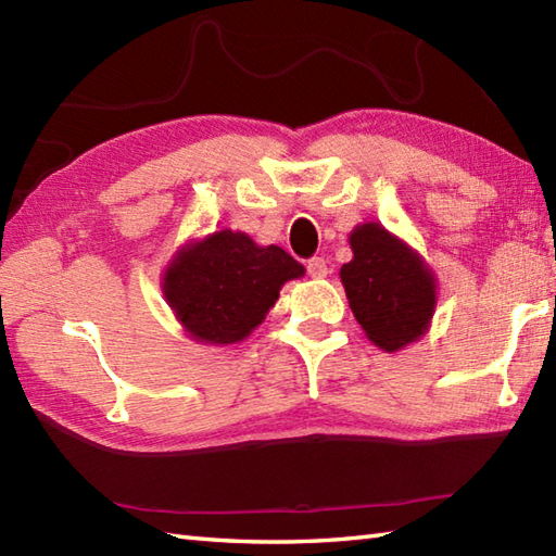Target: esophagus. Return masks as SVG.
I'll return each instance as SVG.
<instances>
[{"label": "esophagus", "mask_w": 556, "mask_h": 556, "mask_svg": "<svg viewBox=\"0 0 556 556\" xmlns=\"http://www.w3.org/2000/svg\"><path fill=\"white\" fill-rule=\"evenodd\" d=\"M308 275L313 279H325L329 275V265L325 257H311L308 260Z\"/></svg>", "instance_id": "34e87169"}]
</instances>
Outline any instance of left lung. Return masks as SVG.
Returning <instances> with one entry per match:
<instances>
[{
    "label": "left lung",
    "mask_w": 556,
    "mask_h": 556,
    "mask_svg": "<svg viewBox=\"0 0 556 556\" xmlns=\"http://www.w3.org/2000/svg\"><path fill=\"white\" fill-rule=\"evenodd\" d=\"M349 243L353 257L339 277L365 337L387 353L416 344L437 308L434 269L380 222L353 227Z\"/></svg>",
    "instance_id": "left-lung-1"
}]
</instances>
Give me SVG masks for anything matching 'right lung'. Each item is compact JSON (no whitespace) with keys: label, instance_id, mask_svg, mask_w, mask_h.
<instances>
[{"label":"right lung","instance_id":"obj_1","mask_svg":"<svg viewBox=\"0 0 556 556\" xmlns=\"http://www.w3.org/2000/svg\"><path fill=\"white\" fill-rule=\"evenodd\" d=\"M303 275L305 267L285 248L224 227L176 248L160 289L188 339L222 349L251 337L281 287Z\"/></svg>","mask_w":556,"mask_h":556}]
</instances>
